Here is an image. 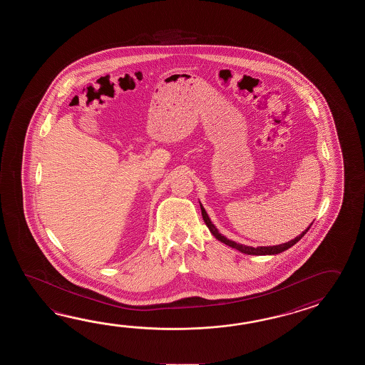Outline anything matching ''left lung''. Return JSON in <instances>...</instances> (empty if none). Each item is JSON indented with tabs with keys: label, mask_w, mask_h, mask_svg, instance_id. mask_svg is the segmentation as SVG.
Here are the masks:
<instances>
[{
	"label": "left lung",
	"mask_w": 365,
	"mask_h": 365,
	"mask_svg": "<svg viewBox=\"0 0 365 365\" xmlns=\"http://www.w3.org/2000/svg\"><path fill=\"white\" fill-rule=\"evenodd\" d=\"M200 206H201L202 217H203L205 223L207 225L210 232L212 233V236H214L217 240L225 244V245H228V247H231V248L236 249V250H239V252L244 253V255H248V256H274V255H279L282 252H284V250H287V249L291 248L292 245H295L296 242L300 240V239H303L304 235L308 232V230H309L310 225H312V223H310L309 227H307V228L304 230L303 232L300 233L299 236H296L294 240L283 242V244H279V245H272H272H270V247H257V248H255V247L242 245V244H239V242H236V241L227 239L225 236H223L222 233L217 231V227L212 225V222H211V219H210L209 215H207V212H206L205 207L202 206L201 202H200Z\"/></svg>",
	"instance_id": "1"
}]
</instances>
